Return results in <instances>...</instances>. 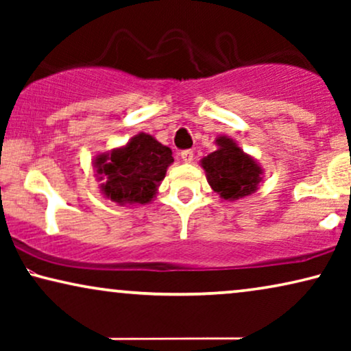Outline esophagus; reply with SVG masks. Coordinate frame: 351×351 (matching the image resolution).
<instances>
[{
  "mask_svg": "<svg viewBox=\"0 0 351 351\" xmlns=\"http://www.w3.org/2000/svg\"><path fill=\"white\" fill-rule=\"evenodd\" d=\"M180 158H182V161H184V162H191V161H193V152H191V150L180 152Z\"/></svg>",
  "mask_w": 351,
  "mask_h": 351,
  "instance_id": "obj_1",
  "label": "esophagus"
}]
</instances>
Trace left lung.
<instances>
[{"instance_id": "1", "label": "left lung", "mask_w": 351, "mask_h": 351, "mask_svg": "<svg viewBox=\"0 0 351 351\" xmlns=\"http://www.w3.org/2000/svg\"><path fill=\"white\" fill-rule=\"evenodd\" d=\"M217 150L201 160L206 179L222 199L237 201L256 193L263 169L251 155L244 153L232 137L215 138Z\"/></svg>"}]
</instances>
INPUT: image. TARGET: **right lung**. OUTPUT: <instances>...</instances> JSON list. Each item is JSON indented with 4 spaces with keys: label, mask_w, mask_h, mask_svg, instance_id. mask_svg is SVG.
I'll list each match as a JSON object with an SVG mask.
<instances>
[{
    "label": "right lung",
    "mask_w": 351,
    "mask_h": 351,
    "mask_svg": "<svg viewBox=\"0 0 351 351\" xmlns=\"http://www.w3.org/2000/svg\"><path fill=\"white\" fill-rule=\"evenodd\" d=\"M174 162L172 150L150 134L138 132L126 145L94 158L100 191L119 206L148 204L158 193L167 167Z\"/></svg>",
    "instance_id": "add662e5"
}]
</instances>
